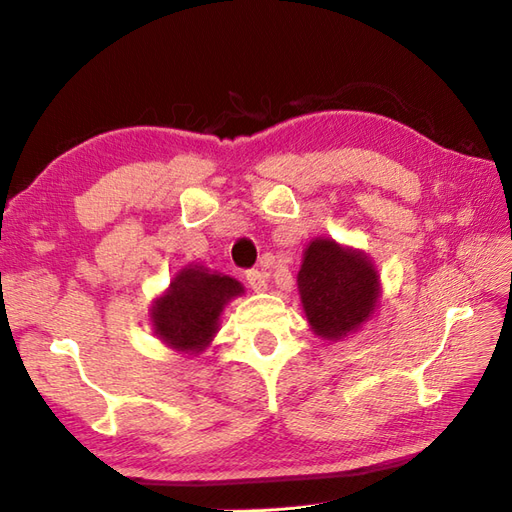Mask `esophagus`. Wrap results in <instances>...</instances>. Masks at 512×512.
I'll use <instances>...</instances> for the list:
<instances>
[{"label": "esophagus", "mask_w": 512, "mask_h": 512, "mask_svg": "<svg viewBox=\"0 0 512 512\" xmlns=\"http://www.w3.org/2000/svg\"><path fill=\"white\" fill-rule=\"evenodd\" d=\"M246 281H248V288L255 290V292H264L268 288V275L264 270H248L246 272Z\"/></svg>", "instance_id": "34e87169"}]
</instances>
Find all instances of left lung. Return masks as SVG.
Instances as JSON below:
<instances>
[{
    "label": "left lung",
    "mask_w": 512,
    "mask_h": 512,
    "mask_svg": "<svg viewBox=\"0 0 512 512\" xmlns=\"http://www.w3.org/2000/svg\"><path fill=\"white\" fill-rule=\"evenodd\" d=\"M299 292L316 334L340 340L373 314L379 281L364 255L340 248L334 240H314L299 270Z\"/></svg>",
    "instance_id": "left-lung-1"
}]
</instances>
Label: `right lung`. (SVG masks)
<instances>
[{
	"instance_id": "right-lung-1",
	"label": "right lung",
	"mask_w": 512,
	"mask_h": 512,
	"mask_svg": "<svg viewBox=\"0 0 512 512\" xmlns=\"http://www.w3.org/2000/svg\"><path fill=\"white\" fill-rule=\"evenodd\" d=\"M244 288L231 277L185 268L152 310L154 334L178 351H202L218 329L222 307Z\"/></svg>"
}]
</instances>
